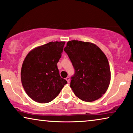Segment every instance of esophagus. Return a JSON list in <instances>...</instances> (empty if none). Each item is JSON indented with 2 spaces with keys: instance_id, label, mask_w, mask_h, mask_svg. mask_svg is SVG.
Listing matches in <instances>:
<instances>
[{
  "instance_id": "34e87169",
  "label": "esophagus",
  "mask_w": 133,
  "mask_h": 133,
  "mask_svg": "<svg viewBox=\"0 0 133 133\" xmlns=\"http://www.w3.org/2000/svg\"><path fill=\"white\" fill-rule=\"evenodd\" d=\"M66 79V81H67V82H68V83H70V77H66V79Z\"/></svg>"
}]
</instances>
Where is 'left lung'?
Here are the masks:
<instances>
[{"mask_svg": "<svg viewBox=\"0 0 133 133\" xmlns=\"http://www.w3.org/2000/svg\"><path fill=\"white\" fill-rule=\"evenodd\" d=\"M64 51L75 70L70 87L78 98L92 102L101 98L108 90L111 71L108 59L94 43L68 41Z\"/></svg>", "mask_w": 133, "mask_h": 133, "instance_id": "8db88e82", "label": "left lung"}]
</instances>
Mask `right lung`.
Masks as SVG:
<instances>
[{"mask_svg": "<svg viewBox=\"0 0 133 133\" xmlns=\"http://www.w3.org/2000/svg\"><path fill=\"white\" fill-rule=\"evenodd\" d=\"M65 42H51L28 52L21 69V81L29 97L48 103L57 97L67 81L60 76L57 63Z\"/></svg>", "mask_w": 133, "mask_h": 133, "instance_id": "obj_1", "label": "right lung"}]
</instances>
